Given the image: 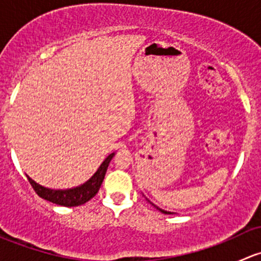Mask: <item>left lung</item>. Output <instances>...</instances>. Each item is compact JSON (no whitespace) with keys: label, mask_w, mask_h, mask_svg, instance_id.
<instances>
[{"label":"left lung","mask_w":261,"mask_h":261,"mask_svg":"<svg viewBox=\"0 0 261 261\" xmlns=\"http://www.w3.org/2000/svg\"><path fill=\"white\" fill-rule=\"evenodd\" d=\"M155 207H156V206H155ZM156 208H158V207H156ZM158 210H159V211H162L163 213H165V215H170V212H168V211H164V210H160V208H158Z\"/></svg>","instance_id":"1"}]
</instances>
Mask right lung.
<instances>
[{
	"label": "right lung",
	"mask_w": 261,
	"mask_h": 261,
	"mask_svg": "<svg viewBox=\"0 0 261 261\" xmlns=\"http://www.w3.org/2000/svg\"><path fill=\"white\" fill-rule=\"evenodd\" d=\"M115 152L110 154L106 159L103 160L99 168L97 169V172L89 178L86 183L81 184L80 187H75V188L70 189H50L45 188V187L40 186L36 181L31 179L29 175L28 177L29 181H30L31 187L34 188V191L36 192L39 197L46 199V201L51 202V203L59 204V206L64 207H75L84 204L86 202H88L89 199L93 198L97 194V192L99 191V187H101L102 181H103L105 175H106L107 168H109L110 162L114 158Z\"/></svg>",
	"instance_id": "right-lung-1"
}]
</instances>
